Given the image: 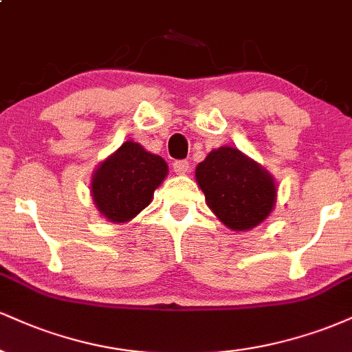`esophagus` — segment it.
I'll list each match as a JSON object with an SVG mask.
<instances>
[{
	"label": "esophagus",
	"instance_id": "esophagus-1",
	"mask_svg": "<svg viewBox=\"0 0 352 352\" xmlns=\"http://www.w3.org/2000/svg\"><path fill=\"white\" fill-rule=\"evenodd\" d=\"M173 172H175L177 175H185V173L188 172L187 160H175V162H173Z\"/></svg>",
	"mask_w": 352,
	"mask_h": 352
}]
</instances>
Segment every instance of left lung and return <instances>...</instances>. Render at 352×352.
Segmentation results:
<instances>
[{
    "instance_id": "1",
    "label": "left lung",
    "mask_w": 352,
    "mask_h": 352,
    "mask_svg": "<svg viewBox=\"0 0 352 352\" xmlns=\"http://www.w3.org/2000/svg\"><path fill=\"white\" fill-rule=\"evenodd\" d=\"M195 180L208 208L233 232L263 223L276 204L272 173L230 145L212 151L197 165Z\"/></svg>"
}]
</instances>
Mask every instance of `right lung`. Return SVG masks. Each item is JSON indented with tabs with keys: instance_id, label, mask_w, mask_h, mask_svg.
<instances>
[{
	"instance_id": "obj_1",
	"label": "right lung",
	"mask_w": 352,
	"mask_h": 352,
	"mask_svg": "<svg viewBox=\"0 0 352 352\" xmlns=\"http://www.w3.org/2000/svg\"><path fill=\"white\" fill-rule=\"evenodd\" d=\"M168 173L160 155L134 140H125L98 165L91 177L96 208L112 223H127L151 205L153 192Z\"/></svg>"
}]
</instances>
